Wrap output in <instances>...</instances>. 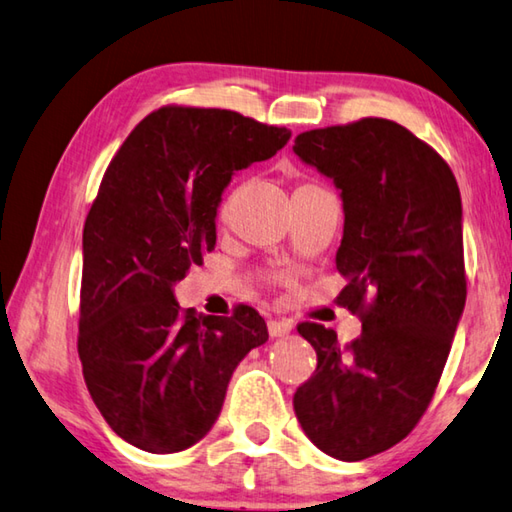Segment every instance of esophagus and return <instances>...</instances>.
I'll return each instance as SVG.
<instances>
[{
  "label": "esophagus",
  "instance_id": "34e87169",
  "mask_svg": "<svg viewBox=\"0 0 512 512\" xmlns=\"http://www.w3.org/2000/svg\"><path fill=\"white\" fill-rule=\"evenodd\" d=\"M293 331V324L288 320H268V333L271 338H284Z\"/></svg>",
  "mask_w": 512,
  "mask_h": 512
}]
</instances>
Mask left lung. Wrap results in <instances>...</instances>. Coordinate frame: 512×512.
I'll return each mask as SVG.
<instances>
[{"instance_id":"left-lung-1","label":"left lung","mask_w":512,"mask_h":512,"mask_svg":"<svg viewBox=\"0 0 512 512\" xmlns=\"http://www.w3.org/2000/svg\"><path fill=\"white\" fill-rule=\"evenodd\" d=\"M293 152L340 190V300L362 315L347 349L322 324L297 327L318 367L293 407L315 448L360 461L403 441L439 385L466 306L461 192L448 163L394 120L311 129Z\"/></svg>"}]
</instances>
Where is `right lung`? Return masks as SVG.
<instances>
[{
    "instance_id": "obj_1",
    "label": "right lung",
    "mask_w": 512,
    "mask_h": 512,
    "mask_svg": "<svg viewBox=\"0 0 512 512\" xmlns=\"http://www.w3.org/2000/svg\"><path fill=\"white\" fill-rule=\"evenodd\" d=\"M291 129L228 109L163 107L109 163L82 232L78 353L102 418L145 452L190 448L268 329L250 306L230 318L181 311L174 286L217 244L232 174L275 156Z\"/></svg>"
}]
</instances>
